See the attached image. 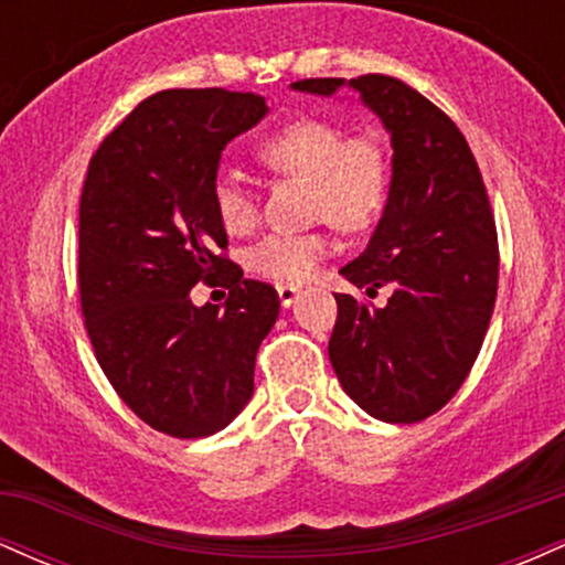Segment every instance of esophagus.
Listing matches in <instances>:
<instances>
[{"instance_id":"1","label":"esophagus","mask_w":565,"mask_h":565,"mask_svg":"<svg viewBox=\"0 0 565 565\" xmlns=\"http://www.w3.org/2000/svg\"><path fill=\"white\" fill-rule=\"evenodd\" d=\"M276 291H278V300H281L284 308H289V305L300 297V289L291 287V284H278Z\"/></svg>"}]
</instances>
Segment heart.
Listing matches in <instances>:
<instances>
[{"mask_svg": "<svg viewBox=\"0 0 565 565\" xmlns=\"http://www.w3.org/2000/svg\"><path fill=\"white\" fill-rule=\"evenodd\" d=\"M268 170L308 180L310 215L327 225L302 233H268L246 252L252 274L281 284H302L316 276L334 249L332 225L364 231L377 223L391 199V151L377 129L348 132L327 116H300L257 146ZM212 204L228 233H249L260 220L257 193L242 174L223 170L212 183Z\"/></svg>", "mask_w": 565, "mask_h": 565, "instance_id": "heart-1", "label": "heart"}]
</instances>
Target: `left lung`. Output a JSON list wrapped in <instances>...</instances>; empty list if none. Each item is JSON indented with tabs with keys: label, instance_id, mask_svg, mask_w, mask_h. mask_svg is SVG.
<instances>
[{
	"label": "left lung",
	"instance_id": "left-lung-1",
	"mask_svg": "<svg viewBox=\"0 0 565 565\" xmlns=\"http://www.w3.org/2000/svg\"><path fill=\"white\" fill-rule=\"evenodd\" d=\"M342 84L391 132L393 183L372 242L340 274L369 297L393 295L385 308L334 295L329 361L364 412L412 425L449 404L481 353L497 300V225L465 135L406 82L364 74L291 87L332 95Z\"/></svg>",
	"mask_w": 565,
	"mask_h": 565
}]
</instances>
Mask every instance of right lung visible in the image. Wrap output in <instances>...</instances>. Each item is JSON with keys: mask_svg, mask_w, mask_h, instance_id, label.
<instances>
[{"mask_svg": "<svg viewBox=\"0 0 565 565\" xmlns=\"http://www.w3.org/2000/svg\"><path fill=\"white\" fill-rule=\"evenodd\" d=\"M260 95L161 89L106 135L79 201V297L95 359L153 430L204 438L252 398L255 359L278 319L270 284L225 257L212 204L220 153L263 119ZM204 280L226 310L196 309Z\"/></svg>", "mask_w": 565, "mask_h": 565, "instance_id": "right-lung-1", "label": "right lung"}]
</instances>
